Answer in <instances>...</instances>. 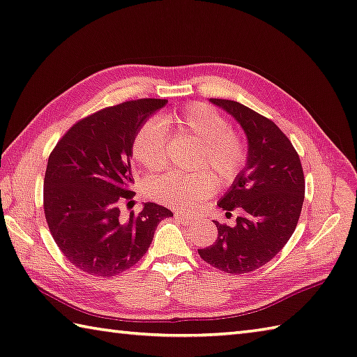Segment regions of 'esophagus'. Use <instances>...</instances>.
I'll return each mask as SVG.
<instances>
[{
	"label": "esophagus",
	"mask_w": 357,
	"mask_h": 357,
	"mask_svg": "<svg viewBox=\"0 0 357 357\" xmlns=\"http://www.w3.org/2000/svg\"><path fill=\"white\" fill-rule=\"evenodd\" d=\"M176 219L180 220L181 224H185V225H190L194 220L192 216H188V214H183V213H176Z\"/></svg>",
	"instance_id": "esophagus-1"
}]
</instances>
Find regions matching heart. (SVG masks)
<instances>
[{
	"label": "heart",
	"instance_id": "1",
	"mask_svg": "<svg viewBox=\"0 0 357 357\" xmlns=\"http://www.w3.org/2000/svg\"><path fill=\"white\" fill-rule=\"evenodd\" d=\"M166 130L200 144L194 161L196 174L171 172L147 183L149 197L167 206L192 210L213 196L214 180L225 186L236 180L245 166L247 151L242 138L230 129L228 119L204 102H192L180 112L149 119L139 127L132 143L133 157L147 172L163 169ZM215 178L213 179L212 177Z\"/></svg>",
	"mask_w": 357,
	"mask_h": 357
}]
</instances>
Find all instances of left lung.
Returning <instances> with one entry per match:
<instances>
[{
	"instance_id": "obj_1",
	"label": "left lung",
	"mask_w": 357,
	"mask_h": 357,
	"mask_svg": "<svg viewBox=\"0 0 357 357\" xmlns=\"http://www.w3.org/2000/svg\"><path fill=\"white\" fill-rule=\"evenodd\" d=\"M210 100L242 126L248 155L241 176L219 200L227 214L234 208L242 214L234 227L214 220L218 239L199 255L222 272L248 273L271 261L295 231L305 200L303 167L291 139L272 119L236 100Z\"/></svg>"
}]
</instances>
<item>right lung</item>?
<instances>
[{
  "instance_id": "1",
  "label": "right lung",
  "mask_w": 357,
  "mask_h": 357,
  "mask_svg": "<svg viewBox=\"0 0 357 357\" xmlns=\"http://www.w3.org/2000/svg\"><path fill=\"white\" fill-rule=\"evenodd\" d=\"M166 99H137L77 121L59 139L43 181L46 224L60 252L93 277L112 278L144 257L167 208L147 202L123 219L132 191V143L147 116ZM130 204V202H129Z\"/></svg>"
}]
</instances>
